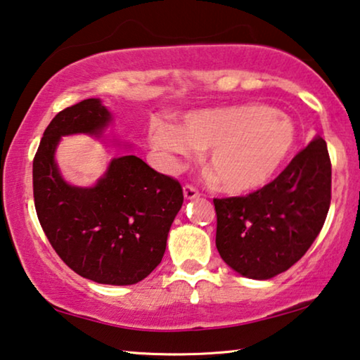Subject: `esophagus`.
Instances as JSON below:
<instances>
[{"instance_id": "1", "label": "esophagus", "mask_w": 360, "mask_h": 360, "mask_svg": "<svg viewBox=\"0 0 360 360\" xmlns=\"http://www.w3.org/2000/svg\"><path fill=\"white\" fill-rule=\"evenodd\" d=\"M184 198L186 200H195V198L200 197V194H198V191L195 189V187L192 186H184Z\"/></svg>"}]
</instances>
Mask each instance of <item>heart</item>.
<instances>
[{
	"mask_svg": "<svg viewBox=\"0 0 360 360\" xmlns=\"http://www.w3.org/2000/svg\"><path fill=\"white\" fill-rule=\"evenodd\" d=\"M148 139L166 165L178 166L195 150H207V166L228 194L265 186L291 155L296 129L270 106L248 103L192 111L176 126L152 120Z\"/></svg>",
	"mask_w": 360,
	"mask_h": 360,
	"instance_id": "b5f03b06",
	"label": "heart"
}]
</instances>
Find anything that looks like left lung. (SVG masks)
<instances>
[{"label": "left lung", "mask_w": 360, "mask_h": 360, "mask_svg": "<svg viewBox=\"0 0 360 360\" xmlns=\"http://www.w3.org/2000/svg\"><path fill=\"white\" fill-rule=\"evenodd\" d=\"M330 200L328 148L315 136L270 184L245 197L214 198L219 255L239 275L270 280L302 259Z\"/></svg>", "instance_id": "8db88e82"}]
</instances>
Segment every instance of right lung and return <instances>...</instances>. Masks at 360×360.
Wrapping results in <instances>:
<instances>
[{"label":"right lung","mask_w":360,"mask_h":360,"mask_svg":"<svg viewBox=\"0 0 360 360\" xmlns=\"http://www.w3.org/2000/svg\"><path fill=\"white\" fill-rule=\"evenodd\" d=\"M112 116L100 98H87L53 117L34 158L39 221L61 260L100 284L127 286L160 265L181 210L182 187L136 155L112 158L90 187L64 181L55 160L61 137H103Z\"/></svg>","instance_id":"obj_1"}]
</instances>
